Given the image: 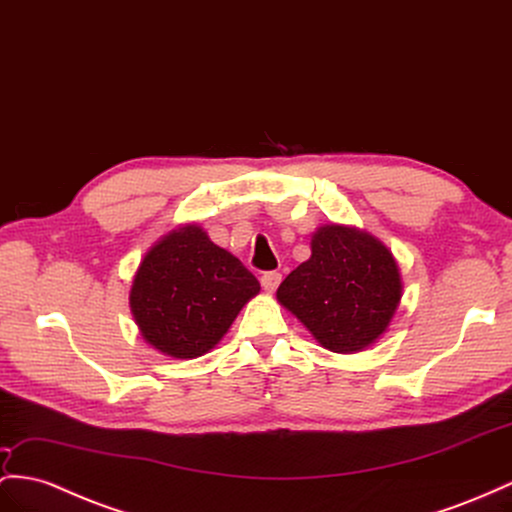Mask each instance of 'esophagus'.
Here are the masks:
<instances>
[{
	"instance_id": "1",
	"label": "esophagus",
	"mask_w": 512,
	"mask_h": 512,
	"mask_svg": "<svg viewBox=\"0 0 512 512\" xmlns=\"http://www.w3.org/2000/svg\"><path fill=\"white\" fill-rule=\"evenodd\" d=\"M281 283V272L277 270H270V272H264L261 274V285H264L266 292H274Z\"/></svg>"
}]
</instances>
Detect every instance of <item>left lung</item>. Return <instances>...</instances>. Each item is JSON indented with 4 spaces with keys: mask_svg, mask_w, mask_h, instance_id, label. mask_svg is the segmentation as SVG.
Listing matches in <instances>:
<instances>
[{
    "mask_svg": "<svg viewBox=\"0 0 512 512\" xmlns=\"http://www.w3.org/2000/svg\"><path fill=\"white\" fill-rule=\"evenodd\" d=\"M402 298V279L389 248L374 235L324 225L311 238V257L287 274L277 300L333 352H359L381 337Z\"/></svg>",
    "mask_w": 512,
    "mask_h": 512,
    "instance_id": "1",
    "label": "left lung"
}]
</instances>
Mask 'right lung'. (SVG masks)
<instances>
[{"label": "right lung", "instance_id": "right-lung-1", "mask_svg": "<svg viewBox=\"0 0 512 512\" xmlns=\"http://www.w3.org/2000/svg\"><path fill=\"white\" fill-rule=\"evenodd\" d=\"M259 281L238 257L216 246L199 225L153 244L131 283L129 307L144 337L162 355L196 359L212 350Z\"/></svg>", "mask_w": 512, "mask_h": 512}]
</instances>
